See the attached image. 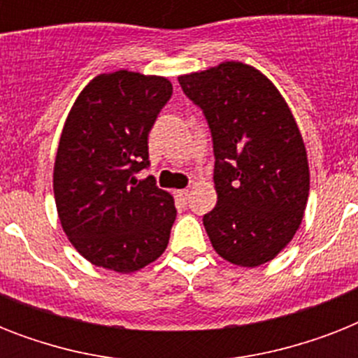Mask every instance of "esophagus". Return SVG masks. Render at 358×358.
<instances>
[{
	"instance_id": "1",
	"label": "esophagus",
	"mask_w": 358,
	"mask_h": 358,
	"mask_svg": "<svg viewBox=\"0 0 358 358\" xmlns=\"http://www.w3.org/2000/svg\"><path fill=\"white\" fill-rule=\"evenodd\" d=\"M189 189H180V191H176V199H178V201H182V202H187L189 201Z\"/></svg>"
}]
</instances>
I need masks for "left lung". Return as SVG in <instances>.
I'll return each mask as SVG.
<instances>
[{
    "instance_id": "1",
    "label": "left lung",
    "mask_w": 358,
    "mask_h": 358,
    "mask_svg": "<svg viewBox=\"0 0 358 358\" xmlns=\"http://www.w3.org/2000/svg\"><path fill=\"white\" fill-rule=\"evenodd\" d=\"M178 83L212 131L217 204L202 217L208 238L224 260L262 266L292 241L308 201V159L294 115L249 64L229 61Z\"/></svg>"
}]
</instances>
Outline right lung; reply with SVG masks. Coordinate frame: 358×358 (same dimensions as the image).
<instances>
[{
  "instance_id": "right-lung-1",
  "label": "right lung",
  "mask_w": 358,
  "mask_h": 358,
  "mask_svg": "<svg viewBox=\"0 0 358 358\" xmlns=\"http://www.w3.org/2000/svg\"><path fill=\"white\" fill-rule=\"evenodd\" d=\"M167 78L119 70L81 91L59 139L53 193L64 234L98 267L131 273L167 249L176 219L173 196L154 176L148 131L171 100Z\"/></svg>"
}]
</instances>
